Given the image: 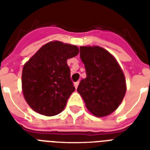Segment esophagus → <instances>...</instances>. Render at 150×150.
Returning <instances> with one entry per match:
<instances>
[{"label":"esophagus","mask_w":150,"mask_h":150,"mask_svg":"<svg viewBox=\"0 0 150 150\" xmlns=\"http://www.w3.org/2000/svg\"><path fill=\"white\" fill-rule=\"evenodd\" d=\"M79 83V82H75V83H74V86H75V89H77V88H78Z\"/></svg>","instance_id":"obj_1"}]
</instances>
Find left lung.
<instances>
[{
  "instance_id": "obj_1",
  "label": "left lung",
  "mask_w": 150,
  "mask_h": 150,
  "mask_svg": "<svg viewBox=\"0 0 150 150\" xmlns=\"http://www.w3.org/2000/svg\"><path fill=\"white\" fill-rule=\"evenodd\" d=\"M80 59L87 77L77 91L94 116L109 115L122 102L126 92L125 75L110 53L100 46H80Z\"/></svg>"
}]
</instances>
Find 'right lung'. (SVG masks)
I'll list each match as a JSON object with an SVG mask.
<instances>
[{"mask_svg":"<svg viewBox=\"0 0 150 150\" xmlns=\"http://www.w3.org/2000/svg\"><path fill=\"white\" fill-rule=\"evenodd\" d=\"M79 54V48L59 41L46 43L23 67V95L36 112L51 116L62 112L75 91L67 59Z\"/></svg>","mask_w":150,"mask_h":150,"instance_id":"add662e5","label":"right lung"}]
</instances>
